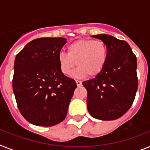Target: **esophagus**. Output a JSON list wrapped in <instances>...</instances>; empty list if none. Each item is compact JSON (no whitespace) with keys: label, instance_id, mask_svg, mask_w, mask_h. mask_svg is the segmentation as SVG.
I'll return each instance as SVG.
<instances>
[{"label":"esophagus","instance_id":"obj_1","mask_svg":"<svg viewBox=\"0 0 150 150\" xmlns=\"http://www.w3.org/2000/svg\"><path fill=\"white\" fill-rule=\"evenodd\" d=\"M76 85H77V86H81V84H82V82H81V81H80V80H76Z\"/></svg>","mask_w":150,"mask_h":150}]
</instances>
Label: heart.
Segmentation results:
<instances>
[{"mask_svg":"<svg viewBox=\"0 0 150 150\" xmlns=\"http://www.w3.org/2000/svg\"><path fill=\"white\" fill-rule=\"evenodd\" d=\"M107 60V48L102 41L80 40L68 46L67 54L60 53L57 61L61 72L69 76L75 67L72 76L83 78L88 75H98Z\"/></svg>","mask_w":150,"mask_h":150,"instance_id":"b5f03b06","label":"heart"}]
</instances>
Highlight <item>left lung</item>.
Masks as SVG:
<instances>
[{
    "mask_svg": "<svg viewBox=\"0 0 150 150\" xmlns=\"http://www.w3.org/2000/svg\"><path fill=\"white\" fill-rule=\"evenodd\" d=\"M107 48L102 71L83 82L87 90V110L100 120H113L124 115L134 101L138 88L137 57L128 43L108 34L93 35Z\"/></svg>",
    "mask_w": 150,
    "mask_h": 150,
    "instance_id": "1",
    "label": "left lung"
}]
</instances>
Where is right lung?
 I'll use <instances>...</instances> for the list:
<instances>
[{
	"label": "right lung",
	"instance_id": "right-lung-1",
	"mask_svg": "<svg viewBox=\"0 0 150 150\" xmlns=\"http://www.w3.org/2000/svg\"><path fill=\"white\" fill-rule=\"evenodd\" d=\"M67 39L42 38L28 43L14 60L13 91L30 123L52 127L67 116L76 83L61 72L57 57Z\"/></svg>",
	"mask_w": 150,
	"mask_h": 150
}]
</instances>
